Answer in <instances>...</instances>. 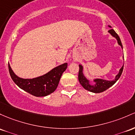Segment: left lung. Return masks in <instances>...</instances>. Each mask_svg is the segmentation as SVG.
Returning <instances> with one entry per match:
<instances>
[{
	"label": "left lung",
	"instance_id": "8db88e82",
	"mask_svg": "<svg viewBox=\"0 0 135 135\" xmlns=\"http://www.w3.org/2000/svg\"><path fill=\"white\" fill-rule=\"evenodd\" d=\"M108 26L109 27H112L111 26ZM108 32L114 37V38H116L118 45H120L122 49V43H121L120 39L119 36H118V35L115 32V31H114L113 29H110V30L108 31ZM79 74H78V79H79L80 84L82 85V86L83 87L84 89L88 90V91L93 93L103 92V91H105V90L108 89L109 87L113 86V84L117 81V80L120 78V75L122 73L123 69H124V65H123L122 68L119 70V72H118V74L115 76V79L113 80V81H108V80L102 79H95L94 80V82L95 83V84H90L89 80L87 79L83 74V66L81 65H79Z\"/></svg>",
	"mask_w": 135,
	"mask_h": 135
}]
</instances>
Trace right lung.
Masks as SVG:
<instances>
[{
    "mask_svg": "<svg viewBox=\"0 0 135 135\" xmlns=\"http://www.w3.org/2000/svg\"><path fill=\"white\" fill-rule=\"evenodd\" d=\"M8 68L11 79L19 88L36 97H45L57 88L62 74L67 68V63L59 65L48 73L33 79L19 78L13 72L9 64Z\"/></svg>",
    "mask_w": 135,
    "mask_h": 135,
    "instance_id": "add662e5",
    "label": "right lung"
}]
</instances>
